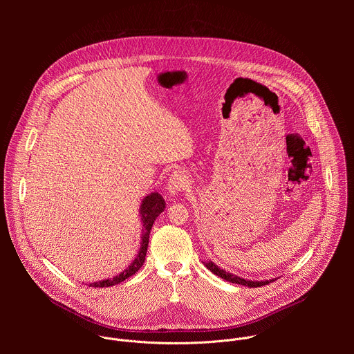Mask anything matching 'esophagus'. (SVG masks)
Masks as SVG:
<instances>
[{
    "label": "esophagus",
    "instance_id": "1",
    "mask_svg": "<svg viewBox=\"0 0 354 354\" xmlns=\"http://www.w3.org/2000/svg\"><path fill=\"white\" fill-rule=\"evenodd\" d=\"M189 187V179L182 171H174L169 175V179L167 182V190L171 196L178 194L179 192H183Z\"/></svg>",
    "mask_w": 354,
    "mask_h": 354
}]
</instances>
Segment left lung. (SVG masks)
I'll return each mask as SVG.
<instances>
[{"label": "left lung", "instance_id": "obj_1", "mask_svg": "<svg viewBox=\"0 0 354 354\" xmlns=\"http://www.w3.org/2000/svg\"><path fill=\"white\" fill-rule=\"evenodd\" d=\"M205 263V266L212 272V273H214L216 276H218V277H221V279H224V280H227V281H230V283H235V284H241V286H248V287H261V286H266V284H269V283H272V281H274L276 279H270V280H262V281H255V280H245L243 277H239V276H236V274H234V273H230V272H227V270H224V269H221V268H218L214 262H212V261H207V262H203Z\"/></svg>", "mask_w": 354, "mask_h": 354}]
</instances>
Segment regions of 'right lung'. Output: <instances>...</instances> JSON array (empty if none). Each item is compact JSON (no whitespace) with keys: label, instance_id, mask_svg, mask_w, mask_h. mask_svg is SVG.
<instances>
[{"label":"right lung","instance_id":"1","mask_svg":"<svg viewBox=\"0 0 354 354\" xmlns=\"http://www.w3.org/2000/svg\"><path fill=\"white\" fill-rule=\"evenodd\" d=\"M165 210V200L164 197L158 193H149L147 194L140 205V217H141V224H142V230H141V243H140V249L138 254L136 255L134 261L123 270L120 272V274L113 276L111 279H105V280H99V281H93L89 283L91 287H111L115 284H119L122 281H124L126 279H129L130 276H133L134 273H137L144 261H145V255H147V248H148V238H149V231L153 228L154 221L157 220V217Z\"/></svg>","mask_w":354,"mask_h":354}]
</instances>
